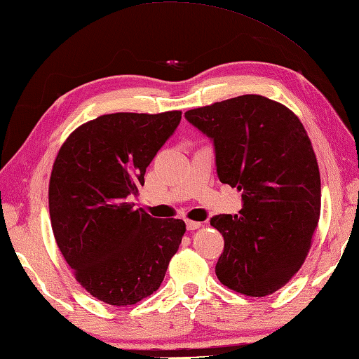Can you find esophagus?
Here are the masks:
<instances>
[{
  "instance_id": "obj_1",
  "label": "esophagus",
  "mask_w": 359,
  "mask_h": 359,
  "mask_svg": "<svg viewBox=\"0 0 359 359\" xmlns=\"http://www.w3.org/2000/svg\"><path fill=\"white\" fill-rule=\"evenodd\" d=\"M185 224H187L188 231H196L202 226V223H199V221H191V219H187Z\"/></svg>"
}]
</instances>
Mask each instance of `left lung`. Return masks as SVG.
I'll list each match as a JSON object with an SVG mask.
<instances>
[{"mask_svg": "<svg viewBox=\"0 0 359 359\" xmlns=\"http://www.w3.org/2000/svg\"><path fill=\"white\" fill-rule=\"evenodd\" d=\"M187 121L213 142L219 182L242 191L240 215H215L224 237L215 273L250 297L281 289L308 256L320 217V174L303 123L262 95L190 109Z\"/></svg>", "mask_w": 359, "mask_h": 359, "instance_id": "obj_1", "label": "left lung"}]
</instances>
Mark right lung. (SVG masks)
Masks as SVG:
<instances>
[{
    "mask_svg": "<svg viewBox=\"0 0 359 359\" xmlns=\"http://www.w3.org/2000/svg\"><path fill=\"white\" fill-rule=\"evenodd\" d=\"M180 111L105 114L64 142L50 177L51 227L76 281L113 306L160 287L185 233L182 219H158L128 199L180 123Z\"/></svg>",
    "mask_w": 359,
    "mask_h": 359,
    "instance_id": "obj_1",
    "label": "right lung"
}]
</instances>
